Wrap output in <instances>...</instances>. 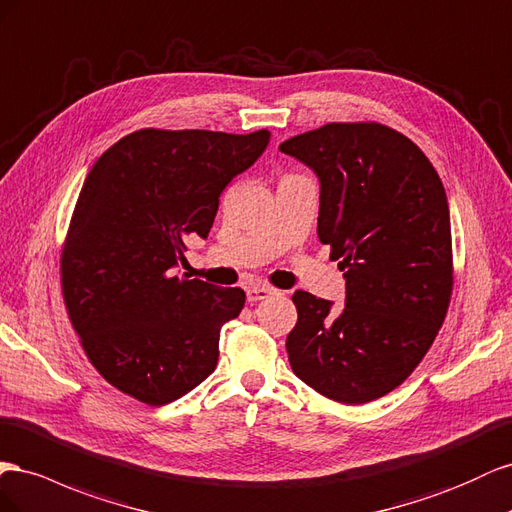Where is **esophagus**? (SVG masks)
I'll return each mask as SVG.
<instances>
[{
  "label": "esophagus",
  "mask_w": 512,
  "mask_h": 512,
  "mask_svg": "<svg viewBox=\"0 0 512 512\" xmlns=\"http://www.w3.org/2000/svg\"><path fill=\"white\" fill-rule=\"evenodd\" d=\"M276 294V289L274 287H268V285H251L246 289V300L248 302H259V300H264V298H270V296H274Z\"/></svg>",
  "instance_id": "34e87169"
}]
</instances>
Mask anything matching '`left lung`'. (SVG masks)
Instances as JSON below:
<instances>
[{
    "instance_id": "1",
    "label": "left lung",
    "mask_w": 512,
    "mask_h": 512,
    "mask_svg": "<svg viewBox=\"0 0 512 512\" xmlns=\"http://www.w3.org/2000/svg\"><path fill=\"white\" fill-rule=\"evenodd\" d=\"M321 184L317 236L345 274V309L298 289L294 373L360 405L401 386L440 332L452 296L444 184L418 145L377 122H332L281 143Z\"/></svg>"
}]
</instances>
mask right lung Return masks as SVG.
Instances as JSON below:
<instances>
[{
  "label": "right lung",
  "instance_id": "right-lung-1",
  "mask_svg": "<svg viewBox=\"0 0 512 512\" xmlns=\"http://www.w3.org/2000/svg\"><path fill=\"white\" fill-rule=\"evenodd\" d=\"M270 133L141 128L87 173L62 246V294L83 352L141 403L191 392L218 362V337L244 306L240 287L175 274L186 240L206 238L225 186Z\"/></svg>",
  "mask_w": 512,
  "mask_h": 512
}]
</instances>
